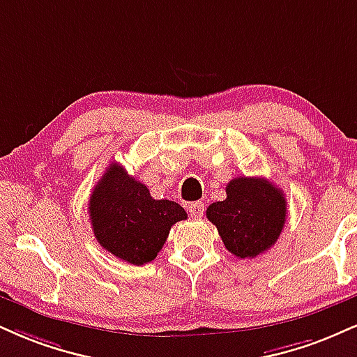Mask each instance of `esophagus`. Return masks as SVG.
<instances>
[{
    "label": "esophagus",
    "instance_id": "esophagus-1",
    "mask_svg": "<svg viewBox=\"0 0 357 357\" xmlns=\"http://www.w3.org/2000/svg\"><path fill=\"white\" fill-rule=\"evenodd\" d=\"M188 209H190V214L195 220L197 218H203V213H204V203H201V201H196V203H191L188 206Z\"/></svg>",
    "mask_w": 357,
    "mask_h": 357
}]
</instances>
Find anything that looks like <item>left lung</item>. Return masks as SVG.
I'll list each match as a JSON object with an SVG mask.
<instances>
[{
    "label": "left lung",
    "instance_id": "left-lung-1",
    "mask_svg": "<svg viewBox=\"0 0 357 357\" xmlns=\"http://www.w3.org/2000/svg\"><path fill=\"white\" fill-rule=\"evenodd\" d=\"M286 197L264 178L239 176L226 186V199L206 209L231 255L256 257L278 241L286 222Z\"/></svg>",
    "mask_w": 357,
    "mask_h": 357
}]
</instances>
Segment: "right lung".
<instances>
[{
	"label": "right lung",
	"instance_id": "right-lung-1",
	"mask_svg": "<svg viewBox=\"0 0 357 357\" xmlns=\"http://www.w3.org/2000/svg\"><path fill=\"white\" fill-rule=\"evenodd\" d=\"M88 211L98 243L135 266L151 263L171 226L188 218L174 201L153 199L148 188L118 162H111L94 186Z\"/></svg>",
	"mask_w": 357,
	"mask_h": 357
}]
</instances>
